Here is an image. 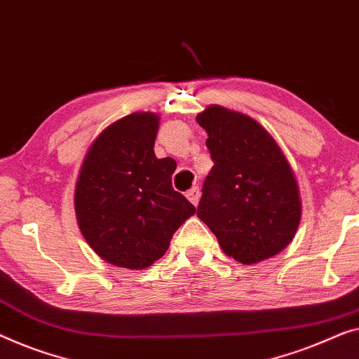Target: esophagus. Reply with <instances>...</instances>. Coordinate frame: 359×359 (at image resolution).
Listing matches in <instances>:
<instances>
[{
	"label": "esophagus",
	"instance_id": "obj_1",
	"mask_svg": "<svg viewBox=\"0 0 359 359\" xmlns=\"http://www.w3.org/2000/svg\"><path fill=\"white\" fill-rule=\"evenodd\" d=\"M186 197H188L191 204H194V205L199 204V199H201L199 188H192V189H189L188 192H186Z\"/></svg>",
	"mask_w": 359,
	"mask_h": 359
}]
</instances>
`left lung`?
Listing matches in <instances>:
<instances>
[{
	"label": "left lung",
	"mask_w": 359,
	"mask_h": 359,
	"mask_svg": "<svg viewBox=\"0 0 359 359\" xmlns=\"http://www.w3.org/2000/svg\"><path fill=\"white\" fill-rule=\"evenodd\" d=\"M196 121L205 129L212 167L197 217L226 256L252 266L277 256L301 220L298 181L283 150L261 123L209 105Z\"/></svg>",
	"instance_id": "left-lung-1"
}]
</instances>
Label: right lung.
<instances>
[{
  "label": "right lung",
  "instance_id": "1",
  "mask_svg": "<svg viewBox=\"0 0 359 359\" xmlns=\"http://www.w3.org/2000/svg\"><path fill=\"white\" fill-rule=\"evenodd\" d=\"M157 113L116 119L93 139L74 189L77 225L89 246L116 267L144 270L167 252L196 207L171 186L173 158L154 152Z\"/></svg>",
  "mask_w": 359,
  "mask_h": 359
}]
</instances>
